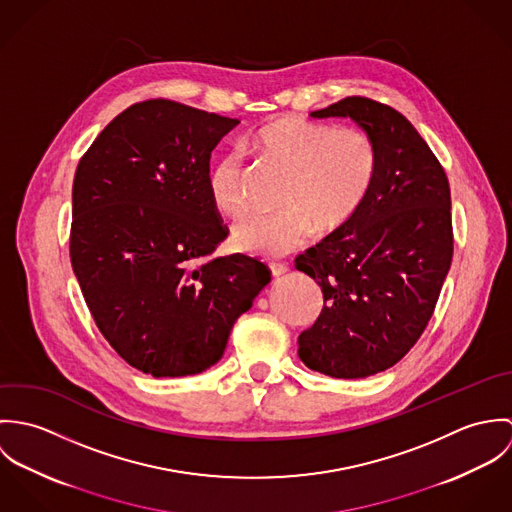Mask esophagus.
<instances>
[{"label": "esophagus", "instance_id": "1", "mask_svg": "<svg viewBox=\"0 0 512 512\" xmlns=\"http://www.w3.org/2000/svg\"><path fill=\"white\" fill-rule=\"evenodd\" d=\"M270 272H272L274 278H280L288 272V266L286 264H270Z\"/></svg>", "mask_w": 512, "mask_h": 512}]
</instances>
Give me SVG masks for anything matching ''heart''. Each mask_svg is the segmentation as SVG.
Masks as SVG:
<instances>
[{"instance_id":"heart-1","label":"heart","mask_w":512,"mask_h":512,"mask_svg":"<svg viewBox=\"0 0 512 512\" xmlns=\"http://www.w3.org/2000/svg\"><path fill=\"white\" fill-rule=\"evenodd\" d=\"M250 147L290 171L274 215H254L234 230L238 250L260 258H282L301 248L313 230L327 234L345 226L365 203L376 175V147L365 130L331 128L299 116H278L258 128ZM209 197L220 215L246 213L242 157L228 151L207 173Z\"/></svg>"}]
</instances>
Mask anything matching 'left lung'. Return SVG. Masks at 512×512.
<instances>
[{
	"mask_svg": "<svg viewBox=\"0 0 512 512\" xmlns=\"http://www.w3.org/2000/svg\"><path fill=\"white\" fill-rule=\"evenodd\" d=\"M311 116L355 120L378 161L355 217L295 258L323 292L297 355L327 376L365 378L396 365L432 319L453 256L449 183L424 138L386 104L349 96Z\"/></svg>",
	"mask_w": 512,
	"mask_h": 512,
	"instance_id": "1",
	"label": "left lung"
}]
</instances>
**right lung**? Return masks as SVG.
Instances as JSON below:
<instances>
[{
  "mask_svg": "<svg viewBox=\"0 0 512 512\" xmlns=\"http://www.w3.org/2000/svg\"><path fill=\"white\" fill-rule=\"evenodd\" d=\"M240 120L155 98L118 114L78 161L71 262L96 327L134 368L199 374L270 284L248 256L207 260L228 236L207 173Z\"/></svg>",
  "mask_w": 512,
  "mask_h": 512,
  "instance_id": "right-lung-1",
  "label": "right lung"
}]
</instances>
